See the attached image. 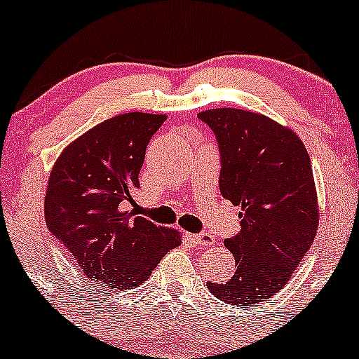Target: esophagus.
I'll use <instances>...</instances> for the list:
<instances>
[{"mask_svg":"<svg viewBox=\"0 0 359 359\" xmlns=\"http://www.w3.org/2000/svg\"><path fill=\"white\" fill-rule=\"evenodd\" d=\"M189 240H191L194 245L208 247L215 243V238H212L211 233H189Z\"/></svg>","mask_w":359,"mask_h":359,"instance_id":"1","label":"esophagus"}]
</instances>
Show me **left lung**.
Segmentation results:
<instances>
[{"mask_svg":"<svg viewBox=\"0 0 359 359\" xmlns=\"http://www.w3.org/2000/svg\"><path fill=\"white\" fill-rule=\"evenodd\" d=\"M198 117L216 136L222 196L242 206V230L224 240L237 269L208 290L224 303L257 305L285 288L317 233L310 156L293 131L262 114L211 109Z\"/></svg>","mask_w":359,"mask_h":359,"instance_id":"obj_1","label":"left lung"}]
</instances>
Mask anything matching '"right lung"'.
I'll return each mask as SVG.
<instances>
[{"label":"right lung","instance_id":"1","mask_svg":"<svg viewBox=\"0 0 359 359\" xmlns=\"http://www.w3.org/2000/svg\"><path fill=\"white\" fill-rule=\"evenodd\" d=\"M165 119L144 112L112 117L73 141L50 172L47 228L86 278L107 290L144 283L180 245L177 231L128 210L149 140Z\"/></svg>","mask_w":359,"mask_h":359}]
</instances>
